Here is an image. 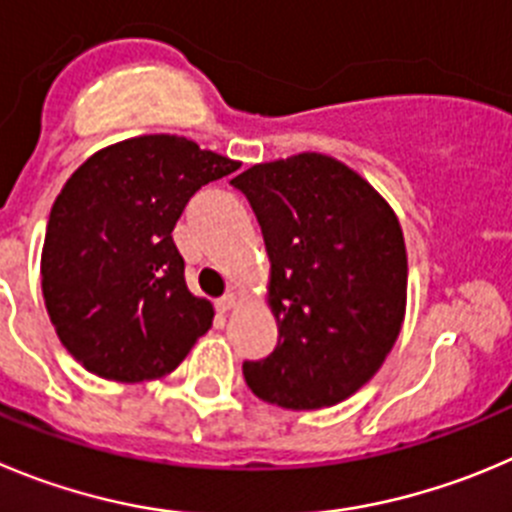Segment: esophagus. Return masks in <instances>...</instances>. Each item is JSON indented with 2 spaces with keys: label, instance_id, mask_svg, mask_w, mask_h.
Wrapping results in <instances>:
<instances>
[{
  "label": "esophagus",
  "instance_id": "34e87169",
  "mask_svg": "<svg viewBox=\"0 0 512 512\" xmlns=\"http://www.w3.org/2000/svg\"><path fill=\"white\" fill-rule=\"evenodd\" d=\"M237 303H240V295H237V293H224L222 298L217 300V310H219V313H227V310L237 308Z\"/></svg>",
  "mask_w": 512,
  "mask_h": 512
}]
</instances>
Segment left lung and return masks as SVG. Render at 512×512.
<instances>
[{
	"label": "left lung",
	"mask_w": 512,
	"mask_h": 512,
	"mask_svg": "<svg viewBox=\"0 0 512 512\" xmlns=\"http://www.w3.org/2000/svg\"><path fill=\"white\" fill-rule=\"evenodd\" d=\"M232 186L262 227L278 321L275 351L242 364L247 386L283 409L333 407L399 338L409 275L399 219L364 176L313 151L250 166Z\"/></svg>",
	"instance_id": "obj_1"
}]
</instances>
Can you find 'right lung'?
<instances>
[{"mask_svg":"<svg viewBox=\"0 0 512 512\" xmlns=\"http://www.w3.org/2000/svg\"><path fill=\"white\" fill-rule=\"evenodd\" d=\"M237 169L154 133L100 148L65 181L42 245V295L57 338L90 374L161 379L212 328V303L186 288L171 232L204 184Z\"/></svg>","mask_w":512,"mask_h":512,"instance_id":"right-lung-1","label":"right lung"}]
</instances>
